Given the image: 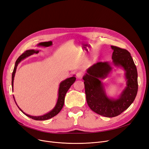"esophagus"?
<instances>
[{
	"mask_svg": "<svg viewBox=\"0 0 149 149\" xmlns=\"http://www.w3.org/2000/svg\"><path fill=\"white\" fill-rule=\"evenodd\" d=\"M76 76H77V78H78V79H82V77H83V73H82V72H79L77 73Z\"/></svg>",
	"mask_w": 149,
	"mask_h": 149,
	"instance_id": "esophagus-1",
	"label": "esophagus"
}]
</instances>
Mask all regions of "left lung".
<instances>
[{
  "instance_id": "8db88e82",
  "label": "left lung",
  "mask_w": 149,
  "mask_h": 149,
  "mask_svg": "<svg viewBox=\"0 0 149 149\" xmlns=\"http://www.w3.org/2000/svg\"><path fill=\"white\" fill-rule=\"evenodd\" d=\"M112 59L115 66H121L126 71L127 86L117 100L108 99L102 83L99 80L107 76L112 68L108 62H98L89 68L83 77L86 102L94 112L107 118L120 114L131 105L136 96L138 89L137 69L129 52L111 46Z\"/></svg>"
}]
</instances>
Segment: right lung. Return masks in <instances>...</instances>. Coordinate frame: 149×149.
Returning <instances> with one entry per match:
<instances>
[{
	"mask_svg": "<svg viewBox=\"0 0 149 149\" xmlns=\"http://www.w3.org/2000/svg\"><path fill=\"white\" fill-rule=\"evenodd\" d=\"M38 51H36L34 50H26L24 52L21 56H19L18 58L17 59L16 63H15V66L13 69V72L12 74V81H11V85H12V87H13V80H14V77H15V75L16 73V70L17 68V66L18 65V64L20 63V61L21 60H22L23 59L31 55H33L34 54H38ZM76 80V78L75 77H70V78H68L67 79H66L65 80H64L63 81H62L60 85V88H59V91H58V101H57V103L55 106V107L50 112H49V113L43 115L42 116H31L30 115H28L27 114L24 113L21 109H20V110H21V111L25 114V115H26L28 117L33 119L34 120H47L49 119L52 118L54 117L55 116H56V114H58L60 113V111L61 110V109L64 105V97H65V95L66 93L68 92V91L69 90V89L70 88V87L71 86V85L75 82ZM15 100V99H14ZM16 103V102H15ZM17 105V104H16Z\"/></svg>",
	"mask_w": 149,
	"mask_h": 149,
	"instance_id": "obj_1",
	"label": "right lung"
}]
</instances>
